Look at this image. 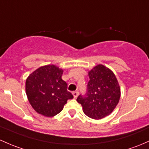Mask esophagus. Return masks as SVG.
<instances>
[{
  "instance_id": "34e87169",
  "label": "esophagus",
  "mask_w": 149,
  "mask_h": 149,
  "mask_svg": "<svg viewBox=\"0 0 149 149\" xmlns=\"http://www.w3.org/2000/svg\"><path fill=\"white\" fill-rule=\"evenodd\" d=\"M73 97H74L75 98H76L78 97V95H79V92H78V91L73 92Z\"/></svg>"
}]
</instances>
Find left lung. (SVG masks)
Listing matches in <instances>:
<instances>
[{"label":"left lung","instance_id":"left-lung-1","mask_svg":"<svg viewBox=\"0 0 149 149\" xmlns=\"http://www.w3.org/2000/svg\"><path fill=\"white\" fill-rule=\"evenodd\" d=\"M88 76L86 94L80 95L77 101L87 116L101 119L110 115L119 102V84L113 72L102 64L89 70Z\"/></svg>","mask_w":149,"mask_h":149}]
</instances>
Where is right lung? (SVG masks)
Wrapping results in <instances>:
<instances>
[{
  "label": "right lung",
  "instance_id": "obj_1",
  "mask_svg": "<svg viewBox=\"0 0 149 149\" xmlns=\"http://www.w3.org/2000/svg\"><path fill=\"white\" fill-rule=\"evenodd\" d=\"M63 70L53 65L39 67L26 81V93L33 109L46 117L59 113L68 99L73 98L61 79Z\"/></svg>",
  "mask_w": 149,
  "mask_h": 149
}]
</instances>
